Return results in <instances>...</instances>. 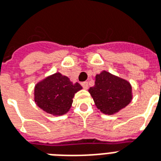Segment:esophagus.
Returning a JSON list of instances; mask_svg holds the SVG:
<instances>
[{
    "label": "esophagus",
    "mask_w": 161,
    "mask_h": 161,
    "mask_svg": "<svg viewBox=\"0 0 161 161\" xmlns=\"http://www.w3.org/2000/svg\"><path fill=\"white\" fill-rule=\"evenodd\" d=\"M81 85L83 86V88L84 89H85V90H87L88 88H89V84H88V82H83L82 84H81Z\"/></svg>",
    "instance_id": "1"
}]
</instances>
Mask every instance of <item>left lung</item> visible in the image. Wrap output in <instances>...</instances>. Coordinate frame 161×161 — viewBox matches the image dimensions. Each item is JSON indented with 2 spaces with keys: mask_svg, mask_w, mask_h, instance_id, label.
I'll list each match as a JSON object with an SVG mask.
<instances>
[{
  "mask_svg": "<svg viewBox=\"0 0 161 161\" xmlns=\"http://www.w3.org/2000/svg\"><path fill=\"white\" fill-rule=\"evenodd\" d=\"M89 92L96 108L108 115L125 108L132 100V88L129 82L107 71L96 75L95 85L90 88Z\"/></svg>",
  "mask_w": 161,
  "mask_h": 161,
  "instance_id": "8db88e82",
  "label": "left lung"
}]
</instances>
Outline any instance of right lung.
Instances as JSON below:
<instances>
[{
    "label": "right lung",
    "instance_id": "add662e5",
    "mask_svg": "<svg viewBox=\"0 0 161 161\" xmlns=\"http://www.w3.org/2000/svg\"><path fill=\"white\" fill-rule=\"evenodd\" d=\"M80 90L82 86L78 83L73 84L66 76L56 72L36 84L34 99L46 113L59 116L70 110L74 95Z\"/></svg>",
    "mask_w": 161,
    "mask_h": 161
}]
</instances>
